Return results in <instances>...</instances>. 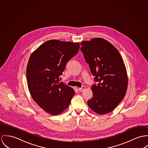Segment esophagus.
Listing matches in <instances>:
<instances>
[{
  "label": "esophagus",
  "mask_w": 148,
  "mask_h": 148,
  "mask_svg": "<svg viewBox=\"0 0 148 148\" xmlns=\"http://www.w3.org/2000/svg\"><path fill=\"white\" fill-rule=\"evenodd\" d=\"M78 89H79V91L80 92H82V91H83L85 90V87H84V86H82V87L79 88Z\"/></svg>",
  "instance_id": "obj_1"
}]
</instances>
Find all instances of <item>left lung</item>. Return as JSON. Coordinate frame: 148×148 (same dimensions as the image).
<instances>
[{
  "instance_id": "left-lung-1",
  "label": "left lung",
  "mask_w": 148,
  "mask_h": 148,
  "mask_svg": "<svg viewBox=\"0 0 148 148\" xmlns=\"http://www.w3.org/2000/svg\"><path fill=\"white\" fill-rule=\"evenodd\" d=\"M81 50L88 64L94 79L93 97L88 107L99 115L112 111L124 98L128 87V75L120 53L109 41L95 38L81 43Z\"/></svg>"
}]
</instances>
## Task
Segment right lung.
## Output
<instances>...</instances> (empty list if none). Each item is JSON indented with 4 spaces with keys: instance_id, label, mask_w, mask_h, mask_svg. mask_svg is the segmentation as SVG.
<instances>
[{
    "instance_id": "1",
    "label": "right lung",
    "mask_w": 148,
    "mask_h": 148,
    "mask_svg": "<svg viewBox=\"0 0 148 148\" xmlns=\"http://www.w3.org/2000/svg\"><path fill=\"white\" fill-rule=\"evenodd\" d=\"M79 43L50 40L31 54L27 67L28 87L33 100L45 112L58 115L68 108L73 88L59 82L66 63L79 49Z\"/></svg>"
}]
</instances>
